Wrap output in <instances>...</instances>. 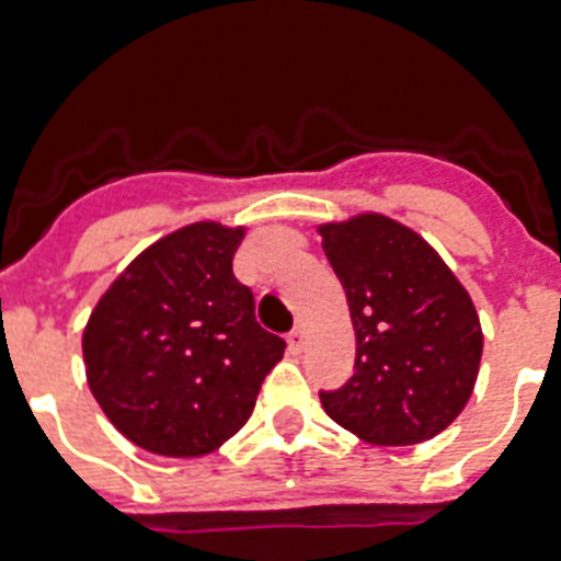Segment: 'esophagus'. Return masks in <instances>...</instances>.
Returning <instances> with one entry per match:
<instances>
[{"mask_svg": "<svg viewBox=\"0 0 561 561\" xmlns=\"http://www.w3.org/2000/svg\"><path fill=\"white\" fill-rule=\"evenodd\" d=\"M288 346H290V352L306 350V329H302V325H297V329L288 334Z\"/></svg>", "mask_w": 561, "mask_h": 561, "instance_id": "esophagus-1", "label": "esophagus"}]
</instances>
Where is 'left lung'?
I'll return each mask as SVG.
<instances>
[{
    "mask_svg": "<svg viewBox=\"0 0 561 561\" xmlns=\"http://www.w3.org/2000/svg\"><path fill=\"white\" fill-rule=\"evenodd\" d=\"M320 236L358 341L350 381L320 390L325 413L364 443H425L474 390L483 332L471 297L427 241L383 215L329 224Z\"/></svg>",
    "mask_w": 561,
    "mask_h": 561,
    "instance_id": "1",
    "label": "left lung"
}]
</instances>
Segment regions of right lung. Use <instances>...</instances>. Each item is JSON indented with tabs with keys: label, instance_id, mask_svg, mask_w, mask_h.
I'll list each match as a JSON object with an SVG mask.
<instances>
[{
	"label": "right lung",
	"instance_id": "right-lung-1",
	"mask_svg": "<svg viewBox=\"0 0 561 561\" xmlns=\"http://www.w3.org/2000/svg\"><path fill=\"white\" fill-rule=\"evenodd\" d=\"M244 229L192 224L148 247L101 297L83 332L101 410L145 451L201 457L253 413L279 334L255 323L232 273Z\"/></svg>",
	"mask_w": 561,
	"mask_h": 561
}]
</instances>
